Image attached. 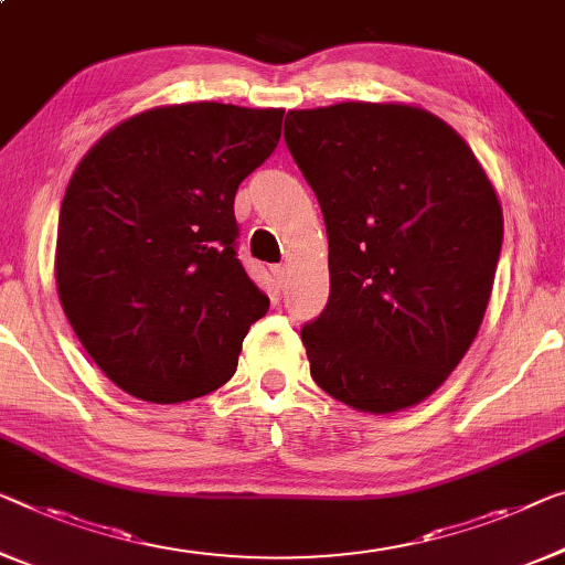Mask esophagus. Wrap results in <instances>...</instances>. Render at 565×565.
I'll use <instances>...</instances> for the list:
<instances>
[{
  "instance_id": "esophagus-1",
  "label": "esophagus",
  "mask_w": 565,
  "mask_h": 565,
  "mask_svg": "<svg viewBox=\"0 0 565 565\" xmlns=\"http://www.w3.org/2000/svg\"><path fill=\"white\" fill-rule=\"evenodd\" d=\"M271 271H274V279H276V284H279L281 289H284V286H286V279H289V268H286L284 264H279V266H274Z\"/></svg>"
}]
</instances>
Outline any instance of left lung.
Returning a JSON list of instances; mask_svg holds the SVG:
<instances>
[{
  "label": "left lung",
  "instance_id": "left-lung-1",
  "mask_svg": "<svg viewBox=\"0 0 565 565\" xmlns=\"http://www.w3.org/2000/svg\"><path fill=\"white\" fill-rule=\"evenodd\" d=\"M284 139L330 241V299L301 327L315 383L365 414L428 398L475 342L502 207L467 141L418 106L289 111Z\"/></svg>",
  "mask_w": 565,
  "mask_h": 565
}]
</instances>
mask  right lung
Masks as SVG:
<instances>
[{
    "mask_svg": "<svg viewBox=\"0 0 565 565\" xmlns=\"http://www.w3.org/2000/svg\"><path fill=\"white\" fill-rule=\"evenodd\" d=\"M281 108H151L100 137L67 184L55 281L73 332L134 398L231 381L268 297L238 260V184L271 157Z\"/></svg>",
    "mask_w": 565,
    "mask_h": 565,
    "instance_id": "1",
    "label": "right lung"
}]
</instances>
